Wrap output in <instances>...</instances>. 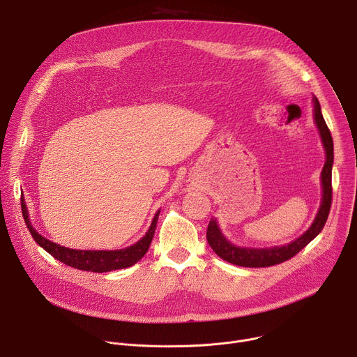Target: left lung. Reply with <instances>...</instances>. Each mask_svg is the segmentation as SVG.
Returning <instances> with one entry per match:
<instances>
[{
	"label": "left lung",
	"mask_w": 357,
	"mask_h": 357,
	"mask_svg": "<svg viewBox=\"0 0 357 357\" xmlns=\"http://www.w3.org/2000/svg\"><path fill=\"white\" fill-rule=\"evenodd\" d=\"M314 100V119L321 134V139L325 148L326 161L321 174L322 179V202L318 211V215L311 225V227L299 236L296 240L291 241L289 244L280 245V247H270V248H250V247H237L231 244L220 231L218 222L212 219L208 226L206 238L212 250L218 254L220 259L225 261L240 266V267H250V268H261V267H271L280 263H284L292 259L295 254H298L305 245L311 243L324 229L332 203V165H333V141L331 131L324 120L321 105L317 97Z\"/></svg>",
	"instance_id": "1"
}]
</instances>
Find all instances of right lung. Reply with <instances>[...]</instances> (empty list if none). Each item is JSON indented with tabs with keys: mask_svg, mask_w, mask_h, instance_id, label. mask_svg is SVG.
I'll use <instances>...</instances> for the list:
<instances>
[{
	"mask_svg": "<svg viewBox=\"0 0 357 357\" xmlns=\"http://www.w3.org/2000/svg\"><path fill=\"white\" fill-rule=\"evenodd\" d=\"M21 206H22V215H24L28 230L31 231L33 240L43 250H46L50 256L55 257L56 260H59L61 263H63L69 267L83 270V271H91V273H107V271L121 270V268H127V267H131L135 263H138L145 256V252L148 251L152 238H154L158 216L161 212V211H158L155 213L148 231L135 244L121 248V250H109L107 251V250H75V248H68V247L59 245L54 241L45 238L32 227L29 218H28L26 205L24 200L21 203Z\"/></svg>",
	"mask_w": 357,
	"mask_h": 357,
	"instance_id": "right-lung-1",
	"label": "right lung"
}]
</instances>
